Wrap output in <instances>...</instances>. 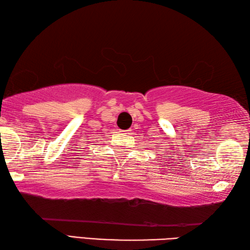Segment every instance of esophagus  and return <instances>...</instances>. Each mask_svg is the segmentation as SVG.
Wrapping results in <instances>:
<instances>
[{"instance_id":"esophagus-1","label":"esophagus","mask_w":250,"mask_h":250,"mask_svg":"<svg viewBox=\"0 0 250 250\" xmlns=\"http://www.w3.org/2000/svg\"><path fill=\"white\" fill-rule=\"evenodd\" d=\"M129 131H131V130H125V131H122V132H129Z\"/></svg>"}]
</instances>
